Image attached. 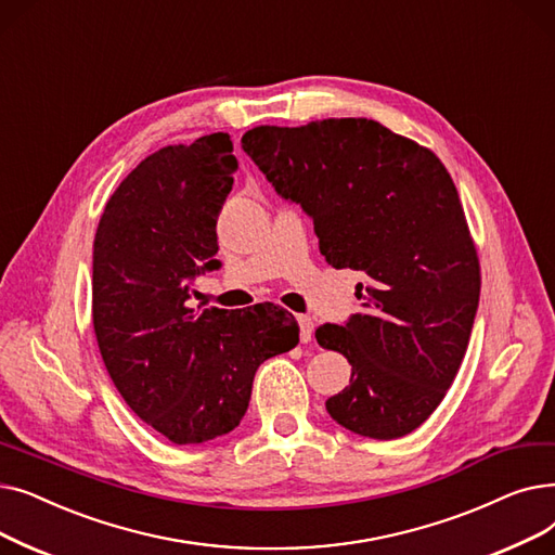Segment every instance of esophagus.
<instances>
[{
    "label": "esophagus",
    "instance_id": "obj_1",
    "mask_svg": "<svg viewBox=\"0 0 555 555\" xmlns=\"http://www.w3.org/2000/svg\"><path fill=\"white\" fill-rule=\"evenodd\" d=\"M298 330H300V340L311 343L313 340V321L309 315H298Z\"/></svg>",
    "mask_w": 555,
    "mask_h": 555
}]
</instances>
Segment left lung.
Listing matches in <instances>:
<instances>
[{
	"label": "left lung",
	"instance_id": "8db88e82",
	"mask_svg": "<svg viewBox=\"0 0 555 555\" xmlns=\"http://www.w3.org/2000/svg\"><path fill=\"white\" fill-rule=\"evenodd\" d=\"M242 149L278 196L302 207L334 269L365 275L361 313L315 340L352 365L325 402L340 427L392 440L442 402L479 307V259L442 163L375 119L257 126Z\"/></svg>",
	"mask_w": 555,
	"mask_h": 555
}]
</instances>
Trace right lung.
Returning a JSON list of instances; mask_svg holds the SVG:
<instances>
[{"label": "right lung", "instance_id": "right-lung-1", "mask_svg": "<svg viewBox=\"0 0 555 555\" xmlns=\"http://www.w3.org/2000/svg\"><path fill=\"white\" fill-rule=\"evenodd\" d=\"M240 169L225 133L165 146L103 209L92 255V321L126 404L176 444L230 434L257 367L298 343L284 311L192 309V284L221 261L217 219Z\"/></svg>", "mask_w": 555, "mask_h": 555}]
</instances>
